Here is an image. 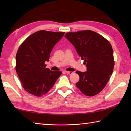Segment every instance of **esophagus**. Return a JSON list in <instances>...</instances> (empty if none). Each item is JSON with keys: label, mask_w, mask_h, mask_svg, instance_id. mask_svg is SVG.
<instances>
[{"label": "esophagus", "mask_w": 131, "mask_h": 131, "mask_svg": "<svg viewBox=\"0 0 131 131\" xmlns=\"http://www.w3.org/2000/svg\"><path fill=\"white\" fill-rule=\"evenodd\" d=\"M65 73H66V74H69V75H71V74H73V72H72V71H65Z\"/></svg>", "instance_id": "1"}]
</instances>
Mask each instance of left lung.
I'll use <instances>...</instances> for the list:
<instances>
[{
	"mask_svg": "<svg viewBox=\"0 0 131 131\" xmlns=\"http://www.w3.org/2000/svg\"><path fill=\"white\" fill-rule=\"evenodd\" d=\"M65 37L87 66L86 72L76 71L80 78L76 86L85 96H95L105 88L113 73L114 59L112 45L102 35L90 30L67 32Z\"/></svg>",
	"mask_w": 131,
	"mask_h": 131,
	"instance_id": "8db88e82",
	"label": "left lung"
}]
</instances>
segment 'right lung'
Masks as SVG:
<instances>
[{"label": "right lung", "mask_w": 131, "mask_h": 131, "mask_svg": "<svg viewBox=\"0 0 131 131\" xmlns=\"http://www.w3.org/2000/svg\"><path fill=\"white\" fill-rule=\"evenodd\" d=\"M65 32L40 30L33 33L19 47L16 56V70L24 90L40 97L53 87L62 74L46 68V61L54 45Z\"/></svg>", "instance_id": "obj_1"}]
</instances>
